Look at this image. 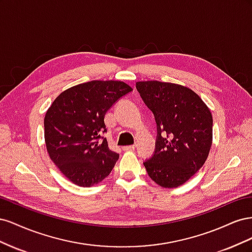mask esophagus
Instances as JSON below:
<instances>
[{
	"label": "esophagus",
	"mask_w": 252,
	"mask_h": 252,
	"mask_svg": "<svg viewBox=\"0 0 252 252\" xmlns=\"http://www.w3.org/2000/svg\"><path fill=\"white\" fill-rule=\"evenodd\" d=\"M136 145H130V146H124L123 147V150L124 151H128V150H134Z\"/></svg>",
	"instance_id": "obj_1"
}]
</instances>
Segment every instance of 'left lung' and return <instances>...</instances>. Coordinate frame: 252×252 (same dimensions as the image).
<instances>
[{
	"label": "left lung",
	"instance_id": "left-lung-1",
	"mask_svg": "<svg viewBox=\"0 0 252 252\" xmlns=\"http://www.w3.org/2000/svg\"><path fill=\"white\" fill-rule=\"evenodd\" d=\"M136 89L158 125L156 151L145 168L152 181L175 188L199 171L212 144V114L190 88L179 84L143 81Z\"/></svg>",
	"mask_w": 252,
	"mask_h": 252
}]
</instances>
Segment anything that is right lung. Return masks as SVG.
<instances>
[{
	"mask_svg": "<svg viewBox=\"0 0 252 252\" xmlns=\"http://www.w3.org/2000/svg\"><path fill=\"white\" fill-rule=\"evenodd\" d=\"M132 88L122 81L94 80L61 93L44 118V136L51 161L80 187H91L108 177L119 154L101 133L107 131L105 113Z\"/></svg>",
	"mask_w": 252,
	"mask_h": 252,
	"instance_id": "1",
	"label": "right lung"
}]
</instances>
